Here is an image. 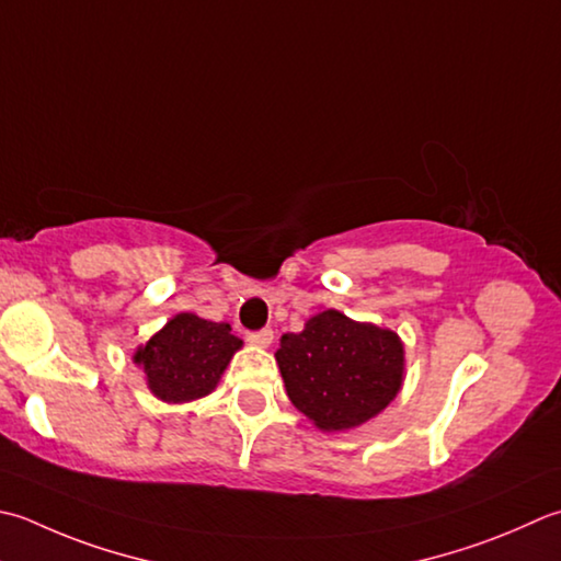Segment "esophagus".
I'll return each mask as SVG.
<instances>
[{
  "instance_id": "1",
  "label": "esophagus",
  "mask_w": 561,
  "mask_h": 561,
  "mask_svg": "<svg viewBox=\"0 0 561 561\" xmlns=\"http://www.w3.org/2000/svg\"><path fill=\"white\" fill-rule=\"evenodd\" d=\"M272 337H274L272 328H262V331H257V333H248V343L255 347H270Z\"/></svg>"
}]
</instances>
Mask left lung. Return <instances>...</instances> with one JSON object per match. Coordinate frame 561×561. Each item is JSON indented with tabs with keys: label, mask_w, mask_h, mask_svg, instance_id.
I'll use <instances>...</instances> for the list:
<instances>
[{
	"label": "left lung",
	"mask_w": 561,
	"mask_h": 561,
	"mask_svg": "<svg viewBox=\"0 0 561 561\" xmlns=\"http://www.w3.org/2000/svg\"><path fill=\"white\" fill-rule=\"evenodd\" d=\"M277 359L289 401L323 433H345L399 397L405 350L399 333L343 311L311 316L279 340Z\"/></svg>",
	"instance_id": "8db88e82"
}]
</instances>
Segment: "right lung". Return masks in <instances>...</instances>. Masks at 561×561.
I'll use <instances>...</instances> for the list:
<instances>
[{
	"label": "right lung",
	"instance_id": "1",
	"mask_svg": "<svg viewBox=\"0 0 561 561\" xmlns=\"http://www.w3.org/2000/svg\"><path fill=\"white\" fill-rule=\"evenodd\" d=\"M240 347L243 340L233 335L228 323L184 311L172 316L148 343L138 345L134 362L152 397L164 403H190L218 387Z\"/></svg>",
	"mask_w": 561,
	"mask_h": 561
}]
</instances>
